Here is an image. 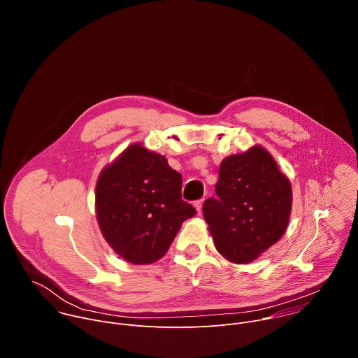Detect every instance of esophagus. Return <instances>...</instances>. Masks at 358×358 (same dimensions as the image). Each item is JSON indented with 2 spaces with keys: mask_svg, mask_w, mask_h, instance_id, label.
<instances>
[{
  "mask_svg": "<svg viewBox=\"0 0 358 358\" xmlns=\"http://www.w3.org/2000/svg\"><path fill=\"white\" fill-rule=\"evenodd\" d=\"M202 202H203V199H198V201L194 202V207H195L198 214H201V211H202Z\"/></svg>",
  "mask_w": 358,
  "mask_h": 358,
  "instance_id": "1",
  "label": "esophagus"
}]
</instances>
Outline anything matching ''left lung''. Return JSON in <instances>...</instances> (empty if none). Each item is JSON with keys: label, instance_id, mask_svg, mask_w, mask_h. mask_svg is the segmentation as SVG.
I'll use <instances>...</instances> for the list:
<instances>
[{"label": "left lung", "instance_id": "1", "mask_svg": "<svg viewBox=\"0 0 358 358\" xmlns=\"http://www.w3.org/2000/svg\"><path fill=\"white\" fill-rule=\"evenodd\" d=\"M215 192L203 202L202 214L225 259L249 264L282 238L292 211V187L264 147L224 159Z\"/></svg>", "mask_w": 358, "mask_h": 358}]
</instances>
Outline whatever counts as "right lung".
Here are the masks:
<instances>
[{"instance_id": "1", "label": "right lung", "mask_w": 358, "mask_h": 358, "mask_svg": "<svg viewBox=\"0 0 358 358\" xmlns=\"http://www.w3.org/2000/svg\"><path fill=\"white\" fill-rule=\"evenodd\" d=\"M182 178L167 159L136 143L96 182V217L108 243L134 265L167 253L182 222L196 211L181 198Z\"/></svg>"}]
</instances>
